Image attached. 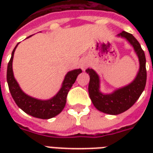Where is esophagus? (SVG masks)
Segmentation results:
<instances>
[{
    "mask_svg": "<svg viewBox=\"0 0 153 153\" xmlns=\"http://www.w3.org/2000/svg\"><path fill=\"white\" fill-rule=\"evenodd\" d=\"M80 66H81L82 69L85 70V68H86V66H87V62H86V61H85V60H82L81 62V63H80Z\"/></svg>",
    "mask_w": 153,
    "mask_h": 153,
    "instance_id": "1",
    "label": "esophagus"
}]
</instances>
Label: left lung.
Masks as SVG:
<instances>
[{
  "label": "left lung",
  "instance_id": "left-lung-1",
  "mask_svg": "<svg viewBox=\"0 0 153 153\" xmlns=\"http://www.w3.org/2000/svg\"><path fill=\"white\" fill-rule=\"evenodd\" d=\"M117 36L127 39L133 47L136 54L137 55L140 68L135 79L127 86L117 89L111 94H105L99 90L100 80L98 74L91 68L86 70V73L90 75L89 95L94 105L99 111L111 115L121 114L133 106L145 90L147 79V71L145 67L146 59L145 52L139 42L133 35L125 31L121 32Z\"/></svg>",
  "mask_w": 153,
  "mask_h": 153
}]
</instances>
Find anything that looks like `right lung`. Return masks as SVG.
Segmentation results:
<instances>
[{
  "instance_id": "1",
  "label": "right lung",
  "mask_w": 153,
  "mask_h": 153,
  "mask_svg": "<svg viewBox=\"0 0 153 153\" xmlns=\"http://www.w3.org/2000/svg\"><path fill=\"white\" fill-rule=\"evenodd\" d=\"M17 45L18 44H16V46L12 52V56L8 62V68H7V82H8L11 95L18 107L26 114L40 119H49L54 117L60 114L65 107L67 102V94L69 92L70 89L73 86V84L74 83L78 75L82 73V70L76 69L67 72L64 80L62 82L61 89L57 94L51 99L39 100L37 98L30 97L23 92L13 75V59Z\"/></svg>"
}]
</instances>
